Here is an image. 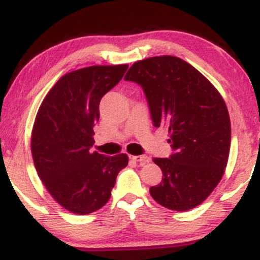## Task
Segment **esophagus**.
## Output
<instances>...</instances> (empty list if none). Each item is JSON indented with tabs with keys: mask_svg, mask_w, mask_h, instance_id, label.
<instances>
[{
	"mask_svg": "<svg viewBox=\"0 0 260 260\" xmlns=\"http://www.w3.org/2000/svg\"><path fill=\"white\" fill-rule=\"evenodd\" d=\"M129 159L138 162L139 165H144L150 161V157L147 156V155H129Z\"/></svg>",
	"mask_w": 260,
	"mask_h": 260,
	"instance_id": "obj_1",
	"label": "esophagus"
}]
</instances>
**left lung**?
Here are the masks:
<instances>
[{"mask_svg":"<svg viewBox=\"0 0 260 260\" xmlns=\"http://www.w3.org/2000/svg\"><path fill=\"white\" fill-rule=\"evenodd\" d=\"M124 79L142 86L153 124L168 128L174 150L170 157L154 159L162 180L150 187V196L171 210L198 207L228 165L231 123L222 96L199 71L175 56L136 62Z\"/></svg>","mask_w":260,"mask_h":260,"instance_id":"obj_1","label":"left lung"}]
</instances>
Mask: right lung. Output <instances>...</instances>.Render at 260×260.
<instances>
[{"mask_svg":"<svg viewBox=\"0 0 260 260\" xmlns=\"http://www.w3.org/2000/svg\"><path fill=\"white\" fill-rule=\"evenodd\" d=\"M128 64L90 66L57 80L35 117L31 154L52 198L68 211L86 215L109 202L126 154L106 156L90 150L100 100L122 79Z\"/></svg>","mask_w":260,"mask_h":260,"instance_id":"add662e5","label":"right lung"}]
</instances>
